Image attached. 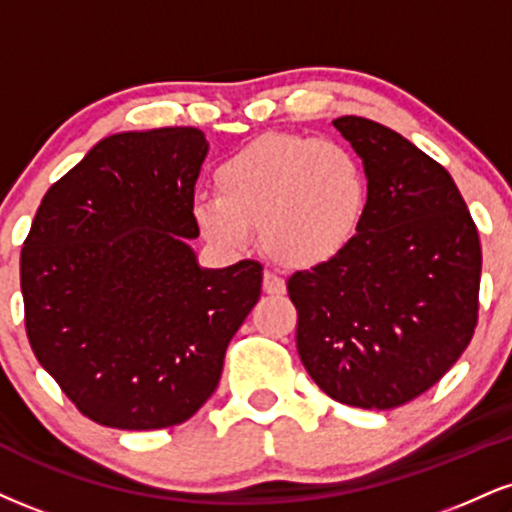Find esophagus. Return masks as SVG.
<instances>
[{"label":"esophagus","mask_w":512,"mask_h":512,"mask_svg":"<svg viewBox=\"0 0 512 512\" xmlns=\"http://www.w3.org/2000/svg\"><path fill=\"white\" fill-rule=\"evenodd\" d=\"M262 288H264V293H269V295H281V293H286V281H283L276 272H264Z\"/></svg>","instance_id":"obj_1"}]
</instances>
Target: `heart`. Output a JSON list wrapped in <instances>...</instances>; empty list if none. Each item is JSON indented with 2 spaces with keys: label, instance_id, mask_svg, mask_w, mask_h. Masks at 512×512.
<instances>
[{
  "label": "heart",
  "instance_id": "heart-1",
  "mask_svg": "<svg viewBox=\"0 0 512 512\" xmlns=\"http://www.w3.org/2000/svg\"><path fill=\"white\" fill-rule=\"evenodd\" d=\"M217 195L193 202V219L219 250L262 248L286 267H317L341 252L367 209V176L355 152L336 140L264 133L214 171Z\"/></svg>",
  "mask_w": 512,
  "mask_h": 512
}]
</instances>
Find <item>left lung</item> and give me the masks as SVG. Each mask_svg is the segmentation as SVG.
Listing matches in <instances>:
<instances>
[{"instance_id":"left-lung-1","label":"left lung","mask_w":512,"mask_h":512,"mask_svg":"<svg viewBox=\"0 0 512 512\" xmlns=\"http://www.w3.org/2000/svg\"><path fill=\"white\" fill-rule=\"evenodd\" d=\"M367 176V209L334 260L288 279L298 355L338 403L391 410L432 389L477 326L482 248L458 186L408 138L334 119Z\"/></svg>"}]
</instances>
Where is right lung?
Listing matches in <instances>:
<instances>
[{
  "label": "right lung",
  "instance_id": "obj_1",
  "mask_svg": "<svg viewBox=\"0 0 512 512\" xmlns=\"http://www.w3.org/2000/svg\"><path fill=\"white\" fill-rule=\"evenodd\" d=\"M200 128L102 138L42 197L21 250L30 348L92 422L147 432L212 396L262 264H197Z\"/></svg>",
  "mask_w": 512,
  "mask_h": 512
}]
</instances>
